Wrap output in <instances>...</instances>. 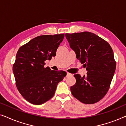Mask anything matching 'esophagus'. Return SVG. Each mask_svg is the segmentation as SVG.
Listing matches in <instances>:
<instances>
[{"mask_svg": "<svg viewBox=\"0 0 126 126\" xmlns=\"http://www.w3.org/2000/svg\"><path fill=\"white\" fill-rule=\"evenodd\" d=\"M71 75V74L70 73H68V72H67L66 73V77H67L68 76H70Z\"/></svg>", "mask_w": 126, "mask_h": 126, "instance_id": "34e87169", "label": "esophagus"}]
</instances>
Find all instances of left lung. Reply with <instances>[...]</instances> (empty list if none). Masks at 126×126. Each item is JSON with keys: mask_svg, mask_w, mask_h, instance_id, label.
Wrapping results in <instances>:
<instances>
[{"mask_svg": "<svg viewBox=\"0 0 126 126\" xmlns=\"http://www.w3.org/2000/svg\"><path fill=\"white\" fill-rule=\"evenodd\" d=\"M65 37L87 70L83 77L74 75L76 82L70 87L72 95L84 104L97 103L107 94L114 75L112 49L106 41L91 32L66 33Z\"/></svg>", "mask_w": 126, "mask_h": 126, "instance_id": "obj_1", "label": "left lung"}]
</instances>
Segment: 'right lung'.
Here are the masks:
<instances>
[{
    "label": "right lung",
    "mask_w": 126,
    "mask_h": 126,
    "mask_svg": "<svg viewBox=\"0 0 126 126\" xmlns=\"http://www.w3.org/2000/svg\"><path fill=\"white\" fill-rule=\"evenodd\" d=\"M64 34L40 35L19 49L13 70L17 89L30 103L40 105L54 96L57 86L66 76L63 70L45 68L63 41Z\"/></svg>",
    "instance_id": "obj_1"
}]
</instances>
